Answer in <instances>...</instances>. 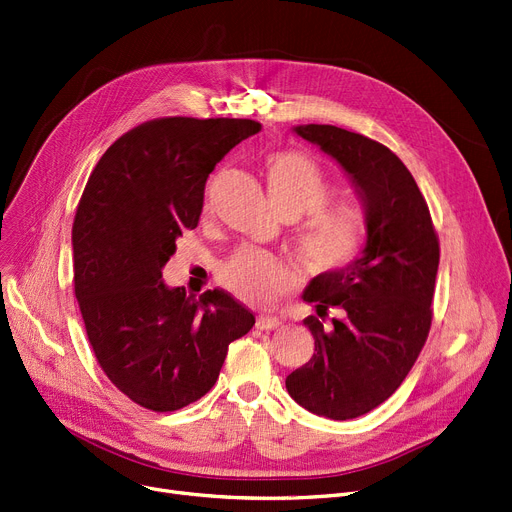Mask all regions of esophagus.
Wrapping results in <instances>:
<instances>
[{
	"mask_svg": "<svg viewBox=\"0 0 512 512\" xmlns=\"http://www.w3.org/2000/svg\"><path fill=\"white\" fill-rule=\"evenodd\" d=\"M256 326H258L260 330H281V328L285 326V322H283V320H279V318L260 316V318L256 320Z\"/></svg>",
	"mask_w": 512,
	"mask_h": 512,
	"instance_id": "1",
	"label": "esophagus"
}]
</instances>
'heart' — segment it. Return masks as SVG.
I'll use <instances>...</instances> for the list:
<instances>
[{
	"mask_svg": "<svg viewBox=\"0 0 512 512\" xmlns=\"http://www.w3.org/2000/svg\"><path fill=\"white\" fill-rule=\"evenodd\" d=\"M268 194L281 215H307L295 233V250L311 272H338L352 262L365 244V221L348 203H324L330 182L322 168L301 151L272 153L266 162ZM221 287L250 307H268L289 283L287 270L260 248H240L217 270Z\"/></svg>",
	"mask_w": 512,
	"mask_h": 512,
	"instance_id": "obj_1",
	"label": "heart"
}]
</instances>
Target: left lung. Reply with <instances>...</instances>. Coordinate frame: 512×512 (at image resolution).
Listing matches in <instances>:
<instances>
[{
	"label": "left lung",
	"mask_w": 512,
	"mask_h": 512,
	"mask_svg": "<svg viewBox=\"0 0 512 512\" xmlns=\"http://www.w3.org/2000/svg\"><path fill=\"white\" fill-rule=\"evenodd\" d=\"M293 131L346 172L365 209L361 256L338 272L318 274L301 295L318 313L303 320L316 352L285 381L305 410L348 420L383 404L416 363L432 322L439 238L396 153L332 125Z\"/></svg>",
	"instance_id": "obj_1"
}]
</instances>
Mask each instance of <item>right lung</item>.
Returning <instances> with one entry per match:
<instances>
[{
    "mask_svg": "<svg viewBox=\"0 0 512 512\" xmlns=\"http://www.w3.org/2000/svg\"><path fill=\"white\" fill-rule=\"evenodd\" d=\"M250 119L168 116L116 139L77 205L73 287L106 377L135 404L174 412L215 385L252 311L223 289L188 297L162 268L199 225L205 184L225 153L256 135Z\"/></svg>",
    "mask_w": 512,
    "mask_h": 512,
    "instance_id": "add662e5",
    "label": "right lung"
}]
</instances>
